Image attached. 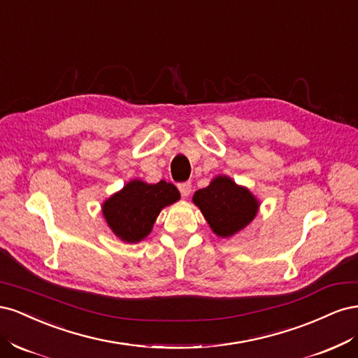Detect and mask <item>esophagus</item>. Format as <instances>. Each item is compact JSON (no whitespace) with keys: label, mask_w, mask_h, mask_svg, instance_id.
<instances>
[{"label":"esophagus","mask_w":358,"mask_h":358,"mask_svg":"<svg viewBox=\"0 0 358 358\" xmlns=\"http://www.w3.org/2000/svg\"><path fill=\"white\" fill-rule=\"evenodd\" d=\"M178 188H179V191H180V194H182V197H188L189 194H191V183H189V182H182V183H179Z\"/></svg>","instance_id":"34e87169"}]
</instances>
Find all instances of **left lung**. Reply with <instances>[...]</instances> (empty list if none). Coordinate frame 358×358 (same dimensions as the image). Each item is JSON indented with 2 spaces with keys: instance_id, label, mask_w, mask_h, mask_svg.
Segmentation results:
<instances>
[{
  "instance_id": "obj_1",
  "label": "left lung",
  "mask_w": 358,
  "mask_h": 358,
  "mask_svg": "<svg viewBox=\"0 0 358 358\" xmlns=\"http://www.w3.org/2000/svg\"><path fill=\"white\" fill-rule=\"evenodd\" d=\"M196 203L212 230L229 237L236 234L254 220L258 210L255 197L246 188L236 185L227 176H218L209 187L194 194Z\"/></svg>"
}]
</instances>
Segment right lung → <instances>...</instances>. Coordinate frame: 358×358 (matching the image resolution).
<instances>
[{
	"mask_svg": "<svg viewBox=\"0 0 358 358\" xmlns=\"http://www.w3.org/2000/svg\"><path fill=\"white\" fill-rule=\"evenodd\" d=\"M179 200L178 188L166 180L149 185L131 180L103 206L104 218L112 231L128 243L145 239L164 206Z\"/></svg>",
	"mask_w": 358,
	"mask_h": 358,
	"instance_id": "right-lung-1",
	"label": "right lung"
}]
</instances>
